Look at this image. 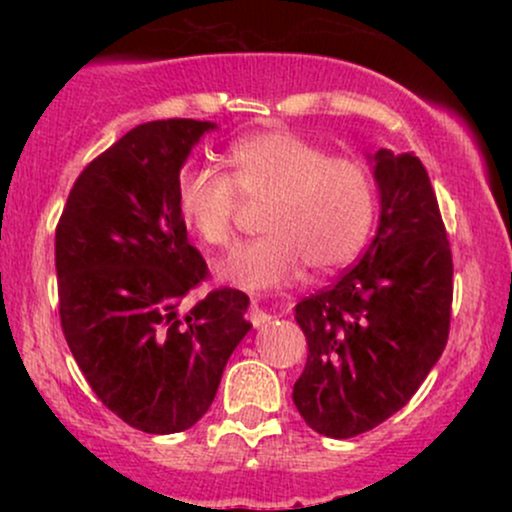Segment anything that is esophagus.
Masks as SVG:
<instances>
[{
  "label": "esophagus",
  "mask_w": 512,
  "mask_h": 512,
  "mask_svg": "<svg viewBox=\"0 0 512 512\" xmlns=\"http://www.w3.org/2000/svg\"><path fill=\"white\" fill-rule=\"evenodd\" d=\"M250 322L255 327H264V325H269V322H272V315L269 313H264V310L260 308V305H257V301H252V305H250Z\"/></svg>",
  "instance_id": "34e87169"
}]
</instances>
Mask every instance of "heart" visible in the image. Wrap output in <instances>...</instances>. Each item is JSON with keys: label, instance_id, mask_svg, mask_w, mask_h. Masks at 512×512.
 I'll use <instances>...</instances> for the list:
<instances>
[{"label": "heart", "instance_id": "1", "mask_svg": "<svg viewBox=\"0 0 512 512\" xmlns=\"http://www.w3.org/2000/svg\"><path fill=\"white\" fill-rule=\"evenodd\" d=\"M231 175L214 166H187L175 199L185 226L207 245H226L240 195L269 197L262 214L267 236L240 243L216 264L228 284L250 291L276 289L303 262L315 272L342 267L361 250L373 221L368 170L354 158L272 129L240 139L228 151Z\"/></svg>", "mask_w": 512, "mask_h": 512}]
</instances>
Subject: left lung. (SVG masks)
<instances>
[{
  "label": "left lung",
  "mask_w": 512,
  "mask_h": 512,
  "mask_svg": "<svg viewBox=\"0 0 512 512\" xmlns=\"http://www.w3.org/2000/svg\"><path fill=\"white\" fill-rule=\"evenodd\" d=\"M380 195L373 243L330 289L296 305L308 363L293 404L313 431L354 438L409 402L450 332L452 252L414 154L368 156Z\"/></svg>",
  "instance_id": "obj_1"
}]
</instances>
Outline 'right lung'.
Returning a JSON list of instances; mask_svg holds the SVG:
<instances>
[{
  "mask_svg": "<svg viewBox=\"0 0 512 512\" xmlns=\"http://www.w3.org/2000/svg\"><path fill=\"white\" fill-rule=\"evenodd\" d=\"M211 129L202 120L134 127L76 178L55 233L64 339L105 407L156 436L207 414L252 327L250 298L236 289L185 310L207 262L187 240L175 187Z\"/></svg>",
  "mask_w": 512,
  "mask_h": 512,
  "instance_id": "obj_1",
  "label": "right lung"
}]
</instances>
